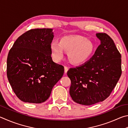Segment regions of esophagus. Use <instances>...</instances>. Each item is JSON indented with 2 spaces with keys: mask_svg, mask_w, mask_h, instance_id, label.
I'll use <instances>...</instances> for the list:
<instances>
[{
  "mask_svg": "<svg viewBox=\"0 0 128 128\" xmlns=\"http://www.w3.org/2000/svg\"><path fill=\"white\" fill-rule=\"evenodd\" d=\"M64 74H66V73H67V72H68V67H66V66H64Z\"/></svg>",
  "mask_w": 128,
  "mask_h": 128,
  "instance_id": "obj_1",
  "label": "esophagus"
}]
</instances>
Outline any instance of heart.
I'll use <instances>...</instances> for the list:
<instances>
[{
  "label": "heart",
  "mask_w": 128,
  "mask_h": 128,
  "mask_svg": "<svg viewBox=\"0 0 128 128\" xmlns=\"http://www.w3.org/2000/svg\"><path fill=\"white\" fill-rule=\"evenodd\" d=\"M64 50L68 52V57L73 64H79L87 61L92 55L93 44L80 36H66L60 42L53 41L50 44V50L53 59L58 61L64 57Z\"/></svg>",
  "instance_id": "b5f03b06"
}]
</instances>
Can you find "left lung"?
Masks as SVG:
<instances>
[{
    "label": "left lung",
    "instance_id": "left-lung-1",
    "mask_svg": "<svg viewBox=\"0 0 128 128\" xmlns=\"http://www.w3.org/2000/svg\"><path fill=\"white\" fill-rule=\"evenodd\" d=\"M100 44L88 61L68 71L70 94L78 104L90 106L108 97L122 75V56L106 33H97Z\"/></svg>",
    "mask_w": 128,
    "mask_h": 128
}]
</instances>
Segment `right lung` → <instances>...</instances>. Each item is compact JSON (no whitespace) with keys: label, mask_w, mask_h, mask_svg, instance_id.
Wrapping results in <instances>:
<instances>
[{"label":"right lung","mask_w":128,"mask_h":128,"mask_svg":"<svg viewBox=\"0 0 128 128\" xmlns=\"http://www.w3.org/2000/svg\"><path fill=\"white\" fill-rule=\"evenodd\" d=\"M53 37L52 28L31 29L18 38L9 52L7 78L22 101L45 102L64 75V66L54 62L51 57Z\"/></svg>","instance_id":"right-lung-1"}]
</instances>
